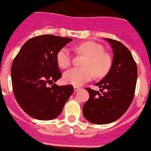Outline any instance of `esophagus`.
<instances>
[{
	"label": "esophagus",
	"instance_id": "34e87169",
	"mask_svg": "<svg viewBox=\"0 0 151 151\" xmlns=\"http://www.w3.org/2000/svg\"><path fill=\"white\" fill-rule=\"evenodd\" d=\"M80 89V88L78 87V86H73V90L75 91V92H77V91H78Z\"/></svg>",
	"mask_w": 151,
	"mask_h": 151
}]
</instances>
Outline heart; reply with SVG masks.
I'll return each instance as SVG.
<instances>
[{
	"instance_id": "obj_1",
	"label": "heart",
	"mask_w": 151,
	"mask_h": 151,
	"mask_svg": "<svg viewBox=\"0 0 151 151\" xmlns=\"http://www.w3.org/2000/svg\"><path fill=\"white\" fill-rule=\"evenodd\" d=\"M78 53L86 55L82 68H73L64 73L63 79L65 83L75 86H82L95 76L106 75L111 65V57L104 51L101 44L93 41L78 43L74 47ZM57 62L63 69H66L71 64L70 53L66 48L61 49L57 54Z\"/></svg>"
}]
</instances>
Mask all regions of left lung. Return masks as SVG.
Segmentation results:
<instances>
[{
  "label": "left lung",
  "mask_w": 151,
  "mask_h": 151,
  "mask_svg": "<svg viewBox=\"0 0 151 151\" xmlns=\"http://www.w3.org/2000/svg\"><path fill=\"white\" fill-rule=\"evenodd\" d=\"M104 40L113 52L111 68L106 76L95 84L100 90L86 88L89 98L82 109L85 118L96 124L112 123L126 112L134 98L138 78L136 63L131 51L116 40Z\"/></svg>",
  "instance_id": "8db88e82"
}]
</instances>
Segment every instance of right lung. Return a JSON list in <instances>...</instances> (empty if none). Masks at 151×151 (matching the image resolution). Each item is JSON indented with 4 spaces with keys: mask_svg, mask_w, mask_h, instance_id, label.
Returning <instances> with one entry per match:
<instances>
[{
    "mask_svg": "<svg viewBox=\"0 0 151 151\" xmlns=\"http://www.w3.org/2000/svg\"><path fill=\"white\" fill-rule=\"evenodd\" d=\"M72 41L52 35L35 36L20 48L11 68L12 84L17 103L26 113L40 120L58 117L73 92L72 86L54 84L62 77L57 54Z\"/></svg>",
    "mask_w": 151,
    "mask_h": 151,
    "instance_id": "obj_1",
    "label": "right lung"
}]
</instances>
